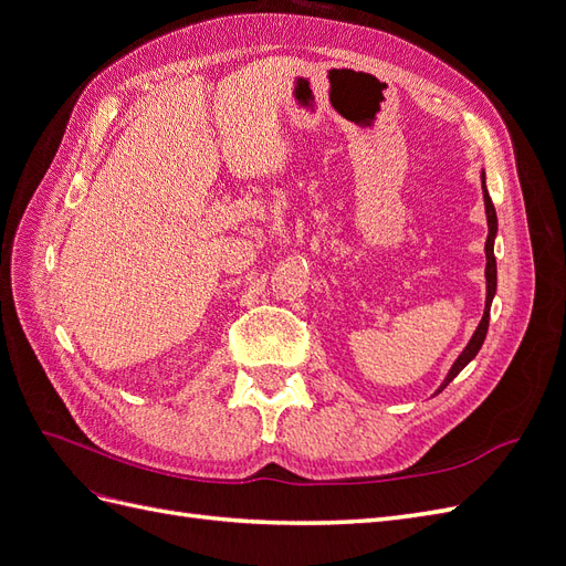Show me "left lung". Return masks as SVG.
<instances>
[{
	"mask_svg": "<svg viewBox=\"0 0 566 566\" xmlns=\"http://www.w3.org/2000/svg\"><path fill=\"white\" fill-rule=\"evenodd\" d=\"M482 193H484L486 224H489V235H486V245H484V252H486V271H484V276H486V304H484V316H482V321H479L476 331L472 333V337H470V342H468V347L460 352V356L453 361L451 370L447 373V378H443V382L439 385V389H437L434 394L447 389V385L455 378V375L472 361V358L479 354V349H482L484 339H486V331H489L491 302H493V297H495V285H499V271H495V254H493L495 233H499V217H495V208H493L491 196H489V191H486V175H484V172H482Z\"/></svg>",
	"mask_w": 566,
	"mask_h": 566,
	"instance_id": "8db88e82",
	"label": "left lung"
}]
</instances>
